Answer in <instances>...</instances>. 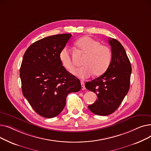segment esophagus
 <instances>
[{
	"instance_id": "esophagus-1",
	"label": "esophagus",
	"mask_w": 151,
	"mask_h": 151,
	"mask_svg": "<svg viewBox=\"0 0 151 151\" xmlns=\"http://www.w3.org/2000/svg\"><path fill=\"white\" fill-rule=\"evenodd\" d=\"M81 89H82V90H84V89H86L84 83L83 81H81Z\"/></svg>"
}]
</instances>
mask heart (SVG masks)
Masks as SVG:
<instances>
[{
    "mask_svg": "<svg viewBox=\"0 0 151 151\" xmlns=\"http://www.w3.org/2000/svg\"><path fill=\"white\" fill-rule=\"evenodd\" d=\"M78 50L86 54L81 67L74 71V75L81 79L88 78L93 74L98 76L104 74L108 68L112 60V52L109 47L90 37L79 38L75 43ZM59 58L62 66L69 72L74 70L70 51L64 47L60 51Z\"/></svg>",
    "mask_w": 151,
    "mask_h": 151,
    "instance_id": "heart-1",
    "label": "heart"
}]
</instances>
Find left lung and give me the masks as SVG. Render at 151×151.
Wrapping results in <instances>:
<instances>
[{"label":"left lung","mask_w":151,"mask_h":151,"mask_svg":"<svg viewBox=\"0 0 151 151\" xmlns=\"http://www.w3.org/2000/svg\"><path fill=\"white\" fill-rule=\"evenodd\" d=\"M108 42L112 52L108 68L100 76L85 83L86 88L97 96L94 104L88 108L91 112L100 116L114 113L130 88L132 67L124 47L114 38H109Z\"/></svg>","instance_id":"left-lung-1"}]
</instances>
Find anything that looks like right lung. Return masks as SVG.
<instances>
[{
	"label": "right lung",
	"mask_w": 151,
	"mask_h": 151,
	"mask_svg": "<svg viewBox=\"0 0 151 151\" xmlns=\"http://www.w3.org/2000/svg\"><path fill=\"white\" fill-rule=\"evenodd\" d=\"M71 37L63 34L45 37L32 44L24 54L19 71L22 94L35 111L46 118L59 114L67 95L81 89L80 81L59 58Z\"/></svg>",
	"instance_id": "right-lung-1"
}]
</instances>
